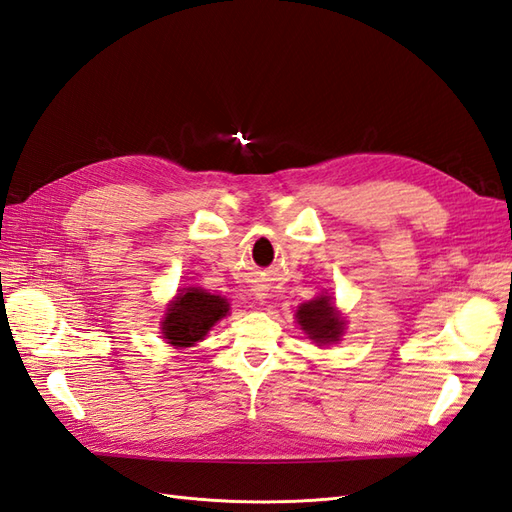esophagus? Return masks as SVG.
<instances>
[{"label": "esophagus", "instance_id": "34e87169", "mask_svg": "<svg viewBox=\"0 0 512 512\" xmlns=\"http://www.w3.org/2000/svg\"><path fill=\"white\" fill-rule=\"evenodd\" d=\"M255 298H257V300H264V298H266V294L261 292V290H255Z\"/></svg>", "mask_w": 512, "mask_h": 512}]
</instances>
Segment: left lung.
Listing matches in <instances>:
<instances>
[{"label":"left lung","instance_id":"obj_1","mask_svg":"<svg viewBox=\"0 0 512 512\" xmlns=\"http://www.w3.org/2000/svg\"><path fill=\"white\" fill-rule=\"evenodd\" d=\"M296 320L300 324V329H303L309 335V339H313L318 346L337 344L339 337L344 335L346 326V320L339 316V311L335 309L333 298L324 294L300 305L296 311Z\"/></svg>","mask_w":512,"mask_h":512}]
</instances>
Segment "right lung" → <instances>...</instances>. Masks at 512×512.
Wrapping results in <instances>:
<instances>
[{"instance_id":"add662e5","label":"right lung","mask_w":512,"mask_h":512,"mask_svg":"<svg viewBox=\"0 0 512 512\" xmlns=\"http://www.w3.org/2000/svg\"><path fill=\"white\" fill-rule=\"evenodd\" d=\"M229 313L227 298L209 294L201 287H183L168 305L162 320V335L170 346L190 348L212 331Z\"/></svg>"}]
</instances>
